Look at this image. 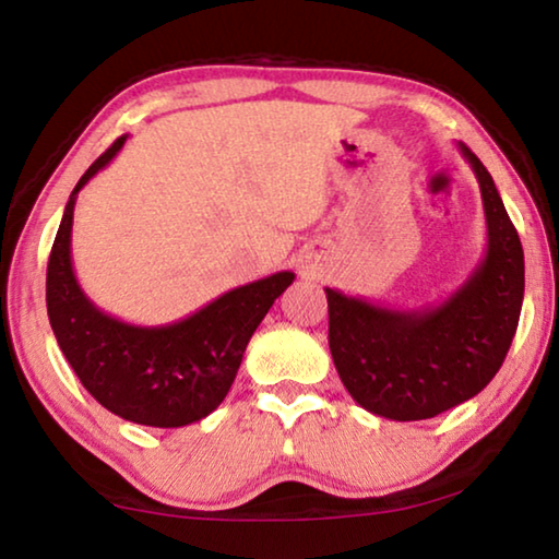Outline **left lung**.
<instances>
[{
	"mask_svg": "<svg viewBox=\"0 0 559 559\" xmlns=\"http://www.w3.org/2000/svg\"><path fill=\"white\" fill-rule=\"evenodd\" d=\"M478 177L488 251L471 278L427 310H390L328 293V343L349 396L394 421L431 419L476 396L513 343L525 290L523 246L484 163L459 143Z\"/></svg>",
	"mask_w": 559,
	"mask_h": 559,
	"instance_id": "left-lung-1",
	"label": "left lung"
}]
</instances>
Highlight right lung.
<instances>
[{"label": "right lung", "instance_id": "right-lung-1", "mask_svg": "<svg viewBox=\"0 0 559 559\" xmlns=\"http://www.w3.org/2000/svg\"><path fill=\"white\" fill-rule=\"evenodd\" d=\"M122 145L126 135L86 169L69 197L46 266V308L56 343L93 400L143 427H187L224 402L253 330L296 276L281 271L234 288L173 325H128L98 310L73 276V204Z\"/></svg>", "mask_w": 559, "mask_h": 559}]
</instances>
